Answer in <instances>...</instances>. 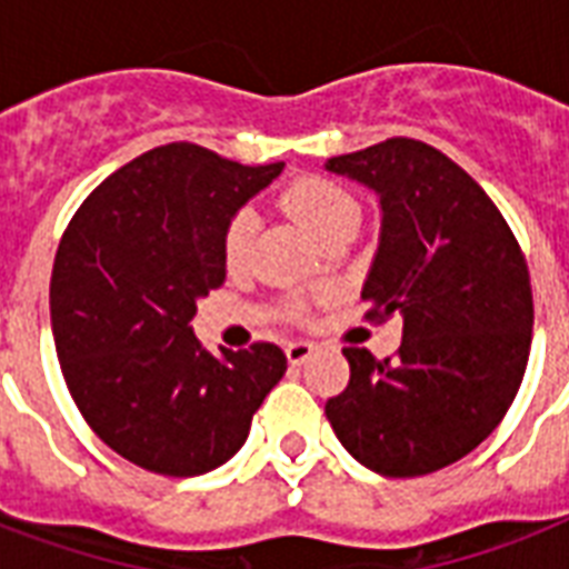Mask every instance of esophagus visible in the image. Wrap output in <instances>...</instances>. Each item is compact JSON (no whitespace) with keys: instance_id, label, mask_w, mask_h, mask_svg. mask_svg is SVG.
<instances>
[{"instance_id":"1","label":"esophagus","mask_w":569,"mask_h":569,"mask_svg":"<svg viewBox=\"0 0 569 569\" xmlns=\"http://www.w3.org/2000/svg\"><path fill=\"white\" fill-rule=\"evenodd\" d=\"M312 351H316V346H312V342H303V339H298V342H289V346H286V360H289L292 366H301L310 360Z\"/></svg>"}]
</instances>
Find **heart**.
<instances>
[{"label":"heart","instance_id":"b5f03b06","mask_svg":"<svg viewBox=\"0 0 569 569\" xmlns=\"http://www.w3.org/2000/svg\"><path fill=\"white\" fill-rule=\"evenodd\" d=\"M283 206L298 221L307 223L319 241L328 239L330 232L357 227V218H360V206L351 197V191L342 189L339 182L325 180V177L295 180L286 189ZM253 236H257V214H253V209H239L223 230V257L230 266H239L248 259L250 248H253Z\"/></svg>","mask_w":569,"mask_h":569}]
</instances>
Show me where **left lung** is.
<instances>
[{
  "mask_svg": "<svg viewBox=\"0 0 569 569\" xmlns=\"http://www.w3.org/2000/svg\"><path fill=\"white\" fill-rule=\"evenodd\" d=\"M325 171L378 194L380 239L366 274L369 319L398 316L396 360L342 348L351 380L325 405L348 455L413 478L481 446L508 413L531 348L529 266L493 200L440 150L389 138Z\"/></svg>",
  "mask_w": 569,
  "mask_h": 569,
  "instance_id": "left-lung-1",
  "label": "left lung"
}]
</instances>
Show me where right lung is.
I'll return each instance as SVG.
<instances>
[{"label":"right lung","instance_id":"1","mask_svg":"<svg viewBox=\"0 0 569 569\" xmlns=\"http://www.w3.org/2000/svg\"><path fill=\"white\" fill-rule=\"evenodd\" d=\"M280 171L186 141L156 147L97 186L58 244L49 316L67 389L136 467L218 469L283 378L271 342L212 355L191 328L197 301L227 280V223Z\"/></svg>","mask_w":569,"mask_h":569}]
</instances>
